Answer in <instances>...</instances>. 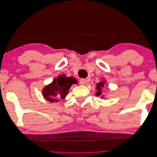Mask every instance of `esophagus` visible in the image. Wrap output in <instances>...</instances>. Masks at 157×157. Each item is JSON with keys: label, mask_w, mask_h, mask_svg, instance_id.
<instances>
[{"label": "esophagus", "mask_w": 157, "mask_h": 157, "mask_svg": "<svg viewBox=\"0 0 157 157\" xmlns=\"http://www.w3.org/2000/svg\"><path fill=\"white\" fill-rule=\"evenodd\" d=\"M87 82H88V81H87V79H86V78H81L80 79V84L81 85L86 84Z\"/></svg>", "instance_id": "obj_1"}]
</instances>
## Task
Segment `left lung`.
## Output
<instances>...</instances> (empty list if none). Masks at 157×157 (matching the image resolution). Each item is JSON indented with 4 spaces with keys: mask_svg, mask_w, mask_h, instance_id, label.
Wrapping results in <instances>:
<instances>
[{
    "mask_svg": "<svg viewBox=\"0 0 157 157\" xmlns=\"http://www.w3.org/2000/svg\"><path fill=\"white\" fill-rule=\"evenodd\" d=\"M106 84V81L104 80H103L102 81H100L99 83H97V92H96V95L97 96H99L101 95L102 92H101V88H104V85Z\"/></svg>",
    "mask_w": 157,
    "mask_h": 157,
    "instance_id": "1",
    "label": "left lung"
}]
</instances>
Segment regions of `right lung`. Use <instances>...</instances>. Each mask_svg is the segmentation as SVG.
I'll return each mask as SVG.
<instances>
[{"label": "right lung", "instance_id": "obj_1", "mask_svg": "<svg viewBox=\"0 0 157 157\" xmlns=\"http://www.w3.org/2000/svg\"><path fill=\"white\" fill-rule=\"evenodd\" d=\"M78 81L74 77H67L65 74H62L50 84L44 88L42 94L44 98L50 102H57L60 99H64L67 94L71 85L76 84Z\"/></svg>", "mask_w": 157, "mask_h": 157}]
</instances>
